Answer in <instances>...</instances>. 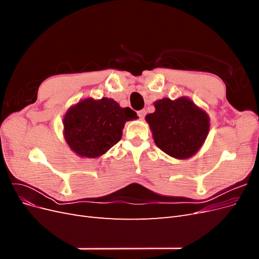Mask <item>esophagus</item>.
<instances>
[{
	"label": "esophagus",
	"mask_w": 259,
	"mask_h": 259,
	"mask_svg": "<svg viewBox=\"0 0 259 259\" xmlns=\"http://www.w3.org/2000/svg\"><path fill=\"white\" fill-rule=\"evenodd\" d=\"M137 114H138V116L140 117V119H144L145 115H146V110H144V109H143V110H139L137 112Z\"/></svg>",
	"instance_id": "34e87169"
}]
</instances>
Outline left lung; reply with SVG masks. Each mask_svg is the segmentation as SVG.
Instances as JSON below:
<instances>
[{
	"instance_id": "8db88e82",
	"label": "left lung",
	"mask_w": 259,
	"mask_h": 259,
	"mask_svg": "<svg viewBox=\"0 0 259 259\" xmlns=\"http://www.w3.org/2000/svg\"><path fill=\"white\" fill-rule=\"evenodd\" d=\"M155 111L146 116L153 139L162 151L177 159H187L204 143L209 130L206 112L191 100L163 98L154 103Z\"/></svg>"
}]
</instances>
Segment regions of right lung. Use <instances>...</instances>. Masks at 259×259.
Masks as SVG:
<instances>
[{"label": "right lung", "mask_w": 259, "mask_h": 259, "mask_svg": "<svg viewBox=\"0 0 259 259\" xmlns=\"http://www.w3.org/2000/svg\"><path fill=\"white\" fill-rule=\"evenodd\" d=\"M136 117L135 111L113 99H84L65 115L66 142L80 156L97 158L120 142L125 122Z\"/></svg>", "instance_id": "add662e5"}]
</instances>
